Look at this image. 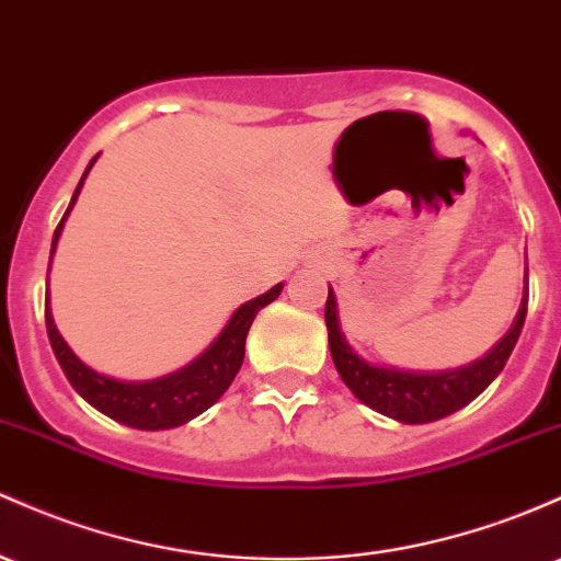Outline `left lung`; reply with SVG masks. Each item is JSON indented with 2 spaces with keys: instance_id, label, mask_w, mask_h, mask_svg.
I'll use <instances>...</instances> for the list:
<instances>
[{
  "instance_id": "obj_1",
  "label": "left lung",
  "mask_w": 561,
  "mask_h": 561,
  "mask_svg": "<svg viewBox=\"0 0 561 561\" xmlns=\"http://www.w3.org/2000/svg\"><path fill=\"white\" fill-rule=\"evenodd\" d=\"M527 317V287L522 298V309L516 313V322L503 341L490 351L484 359L473 362L463 370L421 375L389 370V367L367 365L365 359L351 351L346 337L337 328L335 295L328 293V306H324V322H328L330 354L335 362L337 375L343 383L354 391L356 399L373 408L380 415L393 417L399 423H431L439 417L453 415L455 410L466 408L471 399H477L495 380V375L506 367L511 351H514L519 332L525 328Z\"/></svg>"
}]
</instances>
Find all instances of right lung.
Returning a JSON list of instances; mask_svg holds the SVG:
<instances>
[{"label": "right lung", "mask_w": 561, "mask_h": 561, "mask_svg": "<svg viewBox=\"0 0 561 561\" xmlns=\"http://www.w3.org/2000/svg\"><path fill=\"white\" fill-rule=\"evenodd\" d=\"M92 162H95V159H92ZM90 168L84 170V175H88ZM84 175L82 181H79L77 191H73L69 210L73 207V202H77ZM69 210H66V215H69ZM66 215L60 218L58 229H55L53 250L60 237V229H64ZM279 293L282 285H276L271 287L268 293H263L261 298L244 304L242 309H237V313H233L231 322L226 324V330L218 335V341H215L199 359L191 362L183 370L168 375V378L149 380V383H122V380L106 378V375L82 365V362L73 356V351L66 346L60 332L55 330L50 304L45 306V324L47 335H50V346L55 351V359L64 367L66 378H69V383L77 389L79 397L88 399L92 408L133 428H175L183 426L191 417L199 415V412H205L207 408H213V404L224 397V391L229 389L231 380L237 378L239 367H242L244 341H248L252 319H255V313L261 311L263 306H268L271 300L279 298Z\"/></svg>", "instance_id": "1"}]
</instances>
